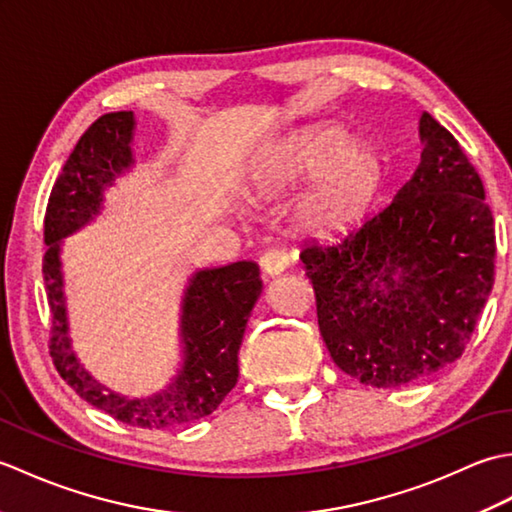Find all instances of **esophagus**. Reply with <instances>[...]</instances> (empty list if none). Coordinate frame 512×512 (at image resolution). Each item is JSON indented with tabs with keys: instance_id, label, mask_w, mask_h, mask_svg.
I'll use <instances>...</instances> for the list:
<instances>
[{
	"instance_id": "esophagus-1",
	"label": "esophagus",
	"mask_w": 512,
	"mask_h": 512,
	"mask_svg": "<svg viewBox=\"0 0 512 512\" xmlns=\"http://www.w3.org/2000/svg\"><path fill=\"white\" fill-rule=\"evenodd\" d=\"M290 259L286 250H279V248H270L266 253L259 257V266H262V273L268 277H275L281 275L284 270L288 268Z\"/></svg>"
}]
</instances>
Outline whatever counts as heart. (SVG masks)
<instances>
[{"mask_svg": "<svg viewBox=\"0 0 512 512\" xmlns=\"http://www.w3.org/2000/svg\"><path fill=\"white\" fill-rule=\"evenodd\" d=\"M312 179L297 206L303 231L332 237L350 231L372 209L385 182V158L374 145L352 143L343 127H323L295 136L275 149L259 187L284 195Z\"/></svg>", "mask_w": 512, "mask_h": 512, "instance_id": "1", "label": "heart"}]
</instances>
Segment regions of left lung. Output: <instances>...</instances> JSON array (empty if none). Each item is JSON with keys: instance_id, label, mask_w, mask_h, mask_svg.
<instances>
[{"instance_id": "left-lung-1", "label": "left lung", "mask_w": 512, "mask_h": 512, "mask_svg": "<svg viewBox=\"0 0 512 512\" xmlns=\"http://www.w3.org/2000/svg\"><path fill=\"white\" fill-rule=\"evenodd\" d=\"M418 132L420 165L391 204L299 255L332 361L372 387L407 385L458 361L495 281L480 176L427 112Z\"/></svg>"}]
</instances>
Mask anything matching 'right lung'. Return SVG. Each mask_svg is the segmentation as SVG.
<instances>
[{
    "mask_svg": "<svg viewBox=\"0 0 512 512\" xmlns=\"http://www.w3.org/2000/svg\"><path fill=\"white\" fill-rule=\"evenodd\" d=\"M134 112L94 121L63 165L43 222V279L52 312L50 356L61 378L83 400L143 429H167L209 416L237 383V354L246 323L262 295L255 262L195 270L180 306L182 361L167 387L145 398L116 394L85 369L72 350L63 292V239L101 215L105 191L134 167Z\"/></svg>",
    "mask_w": 512,
    "mask_h": 512,
    "instance_id": "add662e5",
    "label": "right lung"
}]
</instances>
